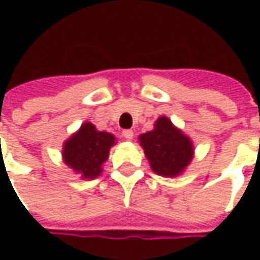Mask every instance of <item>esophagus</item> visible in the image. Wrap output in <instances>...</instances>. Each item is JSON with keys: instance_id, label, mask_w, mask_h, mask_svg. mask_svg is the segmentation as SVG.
I'll list each match as a JSON object with an SVG mask.
<instances>
[{"instance_id": "esophagus-1", "label": "esophagus", "mask_w": 260, "mask_h": 260, "mask_svg": "<svg viewBox=\"0 0 260 260\" xmlns=\"http://www.w3.org/2000/svg\"><path fill=\"white\" fill-rule=\"evenodd\" d=\"M122 136H124L126 141H131V139L134 138V131H131V129L122 131Z\"/></svg>"}]
</instances>
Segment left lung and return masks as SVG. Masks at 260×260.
<instances>
[{"label":"left lung","mask_w":260,"mask_h":260,"mask_svg":"<svg viewBox=\"0 0 260 260\" xmlns=\"http://www.w3.org/2000/svg\"><path fill=\"white\" fill-rule=\"evenodd\" d=\"M139 142L153 171L163 177L182 174L193 157L191 139L167 117H160L154 122V129L142 134Z\"/></svg>","instance_id":"1"}]
</instances>
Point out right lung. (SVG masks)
Segmentation results:
<instances>
[{"label": "right lung", "mask_w": 260, "mask_h": 260, "mask_svg": "<svg viewBox=\"0 0 260 260\" xmlns=\"http://www.w3.org/2000/svg\"><path fill=\"white\" fill-rule=\"evenodd\" d=\"M113 145H115L114 135L100 132L93 124L85 122L64 143L62 157L65 164L82 175L83 180H91L100 175Z\"/></svg>", "instance_id": "right-lung-1"}]
</instances>
